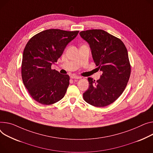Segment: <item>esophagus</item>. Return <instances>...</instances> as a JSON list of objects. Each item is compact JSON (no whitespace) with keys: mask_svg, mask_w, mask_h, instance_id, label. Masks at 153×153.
Returning a JSON list of instances; mask_svg holds the SVG:
<instances>
[{"mask_svg":"<svg viewBox=\"0 0 153 153\" xmlns=\"http://www.w3.org/2000/svg\"><path fill=\"white\" fill-rule=\"evenodd\" d=\"M71 79H80V77L79 76H71Z\"/></svg>","mask_w":153,"mask_h":153,"instance_id":"esophagus-1","label":"esophagus"}]
</instances>
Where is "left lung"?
<instances>
[{"label":"left lung","mask_w":153,"mask_h":153,"mask_svg":"<svg viewBox=\"0 0 153 153\" xmlns=\"http://www.w3.org/2000/svg\"><path fill=\"white\" fill-rule=\"evenodd\" d=\"M79 34L88 44L97 69L103 73L97 81L88 78L84 100L94 106H108L121 95L128 81L131 68L127 50L121 40L103 30H87Z\"/></svg>","instance_id":"1"}]
</instances>
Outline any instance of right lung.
<instances>
[{
	"mask_svg": "<svg viewBox=\"0 0 153 153\" xmlns=\"http://www.w3.org/2000/svg\"><path fill=\"white\" fill-rule=\"evenodd\" d=\"M78 33V30L47 29L33 36L27 43L23 54L22 79L30 95L39 103L52 105L64 97L69 76L60 74L51 66L57 62Z\"/></svg>",
	"mask_w": 153,
	"mask_h": 153,
	"instance_id": "right-lung-1",
	"label": "right lung"
}]
</instances>
